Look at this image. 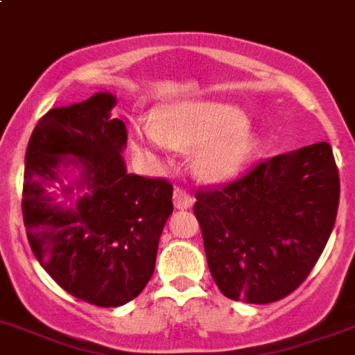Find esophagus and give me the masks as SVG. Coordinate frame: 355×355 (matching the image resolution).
<instances>
[{
	"label": "esophagus",
	"instance_id": "34e87169",
	"mask_svg": "<svg viewBox=\"0 0 355 355\" xmlns=\"http://www.w3.org/2000/svg\"><path fill=\"white\" fill-rule=\"evenodd\" d=\"M173 202H175V208L178 210H188L193 205V197L186 193L184 189H175V193H173Z\"/></svg>",
	"mask_w": 355,
	"mask_h": 355
}]
</instances>
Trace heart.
Returning <instances> with one entry per match:
<instances>
[{"instance_id": "obj_1", "label": "heart", "mask_w": 355, "mask_h": 355, "mask_svg": "<svg viewBox=\"0 0 355 355\" xmlns=\"http://www.w3.org/2000/svg\"><path fill=\"white\" fill-rule=\"evenodd\" d=\"M130 143L137 153L159 158L173 148L191 150V171L201 182H229L255 153L257 135L238 105L189 100L159 105L153 121L134 123Z\"/></svg>"}]
</instances>
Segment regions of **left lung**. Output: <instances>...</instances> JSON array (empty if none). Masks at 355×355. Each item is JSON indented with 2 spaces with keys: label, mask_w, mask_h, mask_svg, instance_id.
<instances>
[{
  "label": "left lung",
  "mask_w": 355,
  "mask_h": 355,
  "mask_svg": "<svg viewBox=\"0 0 355 355\" xmlns=\"http://www.w3.org/2000/svg\"><path fill=\"white\" fill-rule=\"evenodd\" d=\"M339 171L328 143L264 159L193 207L208 268L221 294L272 304L304 283L326 248L339 208Z\"/></svg>",
  "instance_id": "1"
}]
</instances>
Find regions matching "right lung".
Returning a JSON list of instances; mask_svg holds the SVG:
<instances>
[{
    "label": "right lung",
    "mask_w": 355,
    "mask_h": 355,
    "mask_svg": "<svg viewBox=\"0 0 355 355\" xmlns=\"http://www.w3.org/2000/svg\"><path fill=\"white\" fill-rule=\"evenodd\" d=\"M115 104L104 91L51 107L27 143L24 171L21 212L37 261L61 288L98 307L141 294L173 214L171 184L126 171L128 137L112 117Z\"/></svg>",
    "instance_id": "obj_1"
}]
</instances>
